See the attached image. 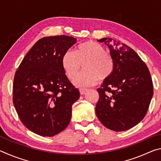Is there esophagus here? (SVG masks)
<instances>
[{
    "label": "esophagus",
    "instance_id": "1",
    "mask_svg": "<svg viewBox=\"0 0 161 161\" xmlns=\"http://www.w3.org/2000/svg\"><path fill=\"white\" fill-rule=\"evenodd\" d=\"M86 91H87V89H84V88H80V94L81 95H83V94H85Z\"/></svg>",
    "mask_w": 161,
    "mask_h": 161
}]
</instances>
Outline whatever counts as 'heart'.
Returning <instances> with one entry per match:
<instances>
[{
	"instance_id": "b5f03b06",
	"label": "heart",
	"mask_w": 161,
	"mask_h": 161,
	"mask_svg": "<svg viewBox=\"0 0 161 161\" xmlns=\"http://www.w3.org/2000/svg\"><path fill=\"white\" fill-rule=\"evenodd\" d=\"M62 66L68 78L72 80L84 64L85 72L76 77L73 83L77 86H93L99 81L108 80L114 70L112 57L106 53L105 49L99 43L86 41L77 46L75 52L68 50L62 57Z\"/></svg>"
}]
</instances>
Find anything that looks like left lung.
I'll return each mask as SVG.
<instances>
[{
  "instance_id": "8db88e82",
  "label": "left lung",
  "mask_w": 161,
  "mask_h": 161,
  "mask_svg": "<svg viewBox=\"0 0 161 161\" xmlns=\"http://www.w3.org/2000/svg\"><path fill=\"white\" fill-rule=\"evenodd\" d=\"M98 41L109 48L114 70L97 89L96 114L107 129L126 130L146 116L153 94L151 76L145 62L126 44L108 37Z\"/></svg>"
}]
</instances>
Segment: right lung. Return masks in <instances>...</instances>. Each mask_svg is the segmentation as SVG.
Returning <instances> with one entry per match:
<instances>
[{
  "label": "right lung",
  "mask_w": 161,
  "mask_h": 161,
  "mask_svg": "<svg viewBox=\"0 0 161 161\" xmlns=\"http://www.w3.org/2000/svg\"><path fill=\"white\" fill-rule=\"evenodd\" d=\"M77 42L67 35L40 39L16 71L13 102L26 128L42 136H53L66 129L72 106L80 98L62 66L65 51Z\"/></svg>",
  "instance_id": "add662e5"
}]
</instances>
